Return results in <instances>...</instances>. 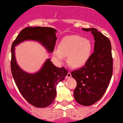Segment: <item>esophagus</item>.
<instances>
[{
    "mask_svg": "<svg viewBox=\"0 0 123 123\" xmlns=\"http://www.w3.org/2000/svg\"><path fill=\"white\" fill-rule=\"evenodd\" d=\"M71 77V74L70 72H68L67 74V76H66V79H69V78H70Z\"/></svg>",
    "mask_w": 123,
    "mask_h": 123,
    "instance_id": "1",
    "label": "esophagus"
}]
</instances>
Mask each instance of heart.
Instances as JSON below:
<instances>
[{
	"mask_svg": "<svg viewBox=\"0 0 123 123\" xmlns=\"http://www.w3.org/2000/svg\"><path fill=\"white\" fill-rule=\"evenodd\" d=\"M93 46L91 41L80 36L71 35L61 40L58 49L54 55L59 61L67 56V62L71 67L79 68L86 64L91 56Z\"/></svg>",
	"mask_w": 123,
	"mask_h": 123,
	"instance_id": "heart-1",
	"label": "heart"
}]
</instances>
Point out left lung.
<instances>
[{
  "mask_svg": "<svg viewBox=\"0 0 123 123\" xmlns=\"http://www.w3.org/2000/svg\"><path fill=\"white\" fill-rule=\"evenodd\" d=\"M82 30L90 31L94 36V52L85 65L71 73L77 81L74 91L75 100L80 105L90 106L102 97L108 87L113 71V59L107 37L96 28Z\"/></svg>",
  "mask_w": 123,
  "mask_h": 123,
  "instance_id": "1",
  "label": "left lung"
}]
</instances>
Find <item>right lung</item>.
Masks as SVG:
<instances>
[{
  "label": "right lung",
  "instance_id": "right-lung-1",
  "mask_svg": "<svg viewBox=\"0 0 123 123\" xmlns=\"http://www.w3.org/2000/svg\"><path fill=\"white\" fill-rule=\"evenodd\" d=\"M56 30L51 27H26L17 36L11 48V69L15 83L24 99L37 108H44L54 102L56 86L68 74L64 67L58 68L49 59L35 74H29L19 68L15 58V46L27 40L38 41L49 52H53L57 38Z\"/></svg>",
  "mask_w": 123,
  "mask_h": 123
}]
</instances>
